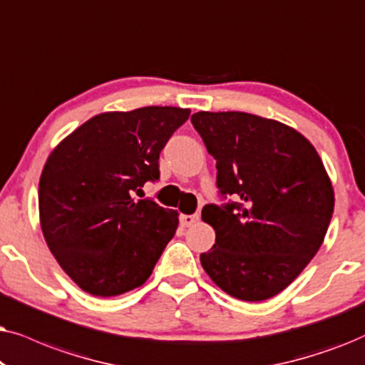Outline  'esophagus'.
Masks as SVG:
<instances>
[{
  "mask_svg": "<svg viewBox=\"0 0 365 365\" xmlns=\"http://www.w3.org/2000/svg\"><path fill=\"white\" fill-rule=\"evenodd\" d=\"M198 215H182L180 217V223H182L183 227H192L193 223H197L198 222Z\"/></svg>",
  "mask_w": 365,
  "mask_h": 365,
  "instance_id": "34e87169",
  "label": "esophagus"
}]
</instances>
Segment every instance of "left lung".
I'll return each mask as SVG.
<instances>
[{
    "label": "left lung",
    "instance_id": "8db88e82",
    "mask_svg": "<svg viewBox=\"0 0 365 365\" xmlns=\"http://www.w3.org/2000/svg\"><path fill=\"white\" fill-rule=\"evenodd\" d=\"M192 123L217 160V185L239 203L205 205L215 245L200 255L223 292L262 302L297 279L322 245L334 188L314 145L292 126L244 111H198Z\"/></svg>",
    "mask_w": 365,
    "mask_h": 365
}]
</instances>
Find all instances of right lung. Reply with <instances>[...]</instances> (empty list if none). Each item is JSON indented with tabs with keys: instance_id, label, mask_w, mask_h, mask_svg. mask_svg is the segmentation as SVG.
Returning <instances> with one entry per match:
<instances>
[{
	"instance_id": "obj_1",
	"label": "right lung",
	"mask_w": 365,
	"mask_h": 365,
	"mask_svg": "<svg viewBox=\"0 0 365 365\" xmlns=\"http://www.w3.org/2000/svg\"><path fill=\"white\" fill-rule=\"evenodd\" d=\"M188 108L105 111L48 155L38 207L48 249L86 294L115 297L140 287L178 228V212L137 200L158 180L160 152Z\"/></svg>"
}]
</instances>
